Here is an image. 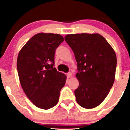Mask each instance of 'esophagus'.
<instances>
[{"mask_svg": "<svg viewBox=\"0 0 130 130\" xmlns=\"http://www.w3.org/2000/svg\"><path fill=\"white\" fill-rule=\"evenodd\" d=\"M67 77H71V76H72V73H71V72H69V73H67Z\"/></svg>", "mask_w": 130, "mask_h": 130, "instance_id": "esophagus-1", "label": "esophagus"}]
</instances>
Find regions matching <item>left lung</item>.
Listing matches in <instances>:
<instances>
[{
    "mask_svg": "<svg viewBox=\"0 0 130 130\" xmlns=\"http://www.w3.org/2000/svg\"><path fill=\"white\" fill-rule=\"evenodd\" d=\"M65 40L77 63L79 87L74 90L77 103L86 109L95 108L104 101L114 84L116 53L100 34H68Z\"/></svg>",
    "mask_w": 130,
    "mask_h": 130,
    "instance_id": "8db88e82",
    "label": "left lung"
}]
</instances>
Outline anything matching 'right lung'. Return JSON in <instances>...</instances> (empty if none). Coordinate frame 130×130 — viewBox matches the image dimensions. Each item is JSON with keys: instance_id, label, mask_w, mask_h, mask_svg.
I'll use <instances>...</instances> for the list:
<instances>
[{"instance_id": "right-lung-1", "label": "right lung", "mask_w": 130, "mask_h": 130, "mask_svg": "<svg viewBox=\"0 0 130 130\" xmlns=\"http://www.w3.org/2000/svg\"><path fill=\"white\" fill-rule=\"evenodd\" d=\"M63 37L59 34L39 33L22 47L17 59L19 81L27 98L43 109L55 106L67 76L57 71L55 51Z\"/></svg>"}]
</instances>
